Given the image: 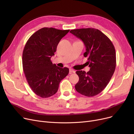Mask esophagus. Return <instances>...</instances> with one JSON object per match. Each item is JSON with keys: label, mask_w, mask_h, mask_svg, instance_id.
Segmentation results:
<instances>
[{"label": "esophagus", "mask_w": 134, "mask_h": 134, "mask_svg": "<svg viewBox=\"0 0 134 134\" xmlns=\"http://www.w3.org/2000/svg\"><path fill=\"white\" fill-rule=\"evenodd\" d=\"M75 71L74 70L72 69H69V74H72V73H75Z\"/></svg>", "instance_id": "34e87169"}]
</instances>
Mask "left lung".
Returning <instances> with one entry per match:
<instances>
[{
    "mask_svg": "<svg viewBox=\"0 0 134 134\" xmlns=\"http://www.w3.org/2000/svg\"><path fill=\"white\" fill-rule=\"evenodd\" d=\"M82 41L86 47L83 56L90 71H78V82L75 85L77 92L87 97H93L106 87L113 75L116 66L114 46L102 31L95 28H82L70 31Z\"/></svg>",
    "mask_w": 134,
    "mask_h": 134,
    "instance_id": "obj_1",
    "label": "left lung"
}]
</instances>
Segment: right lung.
<instances>
[{"mask_svg":"<svg viewBox=\"0 0 134 134\" xmlns=\"http://www.w3.org/2000/svg\"><path fill=\"white\" fill-rule=\"evenodd\" d=\"M69 31L43 27L33 34L26 42L22 55L23 71L33 92L42 98L55 94L59 83L69 73L67 67L53 64L60 41Z\"/></svg>","mask_w":134,"mask_h":134,"instance_id":"1","label":"right lung"}]
</instances>
